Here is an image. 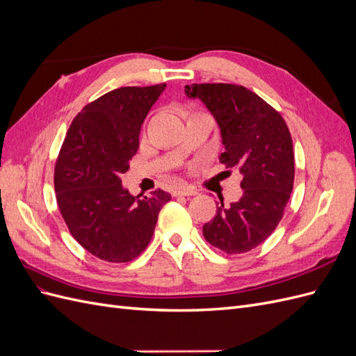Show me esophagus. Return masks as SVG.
Returning <instances> with one entry per match:
<instances>
[{
  "label": "esophagus",
  "instance_id": "esophagus-1",
  "mask_svg": "<svg viewBox=\"0 0 356 356\" xmlns=\"http://www.w3.org/2000/svg\"><path fill=\"white\" fill-rule=\"evenodd\" d=\"M196 195H197V190L188 186H181L174 191V196H196Z\"/></svg>",
  "mask_w": 356,
  "mask_h": 356
}]
</instances>
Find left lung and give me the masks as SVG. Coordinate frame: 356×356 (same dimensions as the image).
I'll return each instance as SVG.
<instances>
[{"instance_id": "obj_1", "label": "left lung", "mask_w": 356, "mask_h": 356, "mask_svg": "<svg viewBox=\"0 0 356 356\" xmlns=\"http://www.w3.org/2000/svg\"><path fill=\"white\" fill-rule=\"evenodd\" d=\"M217 120L224 153L220 161L242 174V197L203 225V236L225 254H243L261 245L284 217L294 184L293 139L282 115L243 86H186ZM230 172V170H229Z\"/></svg>"}]
</instances>
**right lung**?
I'll return each mask as SVG.
<instances>
[{"mask_svg":"<svg viewBox=\"0 0 356 356\" xmlns=\"http://www.w3.org/2000/svg\"><path fill=\"white\" fill-rule=\"evenodd\" d=\"M166 83L120 88L75 115L55 165L62 218L86 251L108 263L132 261L153 238L159 212L170 195L132 196L122 175L139 147V132Z\"/></svg>","mask_w":356,"mask_h":356,"instance_id":"add662e5","label":"right lung"}]
</instances>
